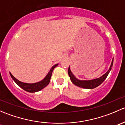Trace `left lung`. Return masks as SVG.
<instances>
[{
	"mask_svg": "<svg viewBox=\"0 0 125 125\" xmlns=\"http://www.w3.org/2000/svg\"><path fill=\"white\" fill-rule=\"evenodd\" d=\"M113 65V60H112L110 69H109V70H108L105 74H103V75L100 77V78L91 79V80H80V79H77V78L74 76V74H73V73L72 72L71 70H70V66H69V69H68V74H69V77H70L71 81L73 82V84H74L75 85L78 86V87H81V88H87V89H93V88H96V87L100 85L105 80V79H106V77L108 75L111 70Z\"/></svg>",
	"mask_w": 125,
	"mask_h": 125,
	"instance_id": "obj_1",
	"label": "left lung"
}]
</instances>
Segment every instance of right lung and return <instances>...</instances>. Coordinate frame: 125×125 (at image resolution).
I'll return each mask as SVG.
<instances>
[{
	"label": "right lung",
	"instance_id": "add662e5",
	"mask_svg": "<svg viewBox=\"0 0 125 125\" xmlns=\"http://www.w3.org/2000/svg\"><path fill=\"white\" fill-rule=\"evenodd\" d=\"M58 65V64H55V65H54L53 66H52V68L51 69V70H49V72L47 74V75L45 76V78L42 79V81H40L35 82V83H26V82L20 81L18 80L17 79H16L10 72V74L11 77L12 78V79L14 80V81L19 87H21L22 89H23L24 90L29 93H35L42 90V89L45 88V87L49 83L50 81H51V76H52V72H53V69H55Z\"/></svg>",
	"mask_w": 125,
	"mask_h": 125
}]
</instances>
